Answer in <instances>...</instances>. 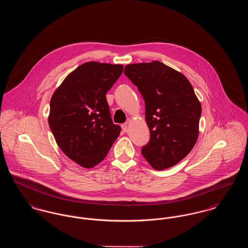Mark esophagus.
Segmentation results:
<instances>
[{"label":"esophagus","mask_w":248,"mask_h":248,"mask_svg":"<svg viewBox=\"0 0 248 248\" xmlns=\"http://www.w3.org/2000/svg\"><path fill=\"white\" fill-rule=\"evenodd\" d=\"M127 125H128V124L127 123H124V124H122V129L124 132H126V130H127Z\"/></svg>","instance_id":"esophagus-1"}]
</instances>
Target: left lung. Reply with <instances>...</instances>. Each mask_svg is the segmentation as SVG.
Listing matches in <instances>:
<instances>
[{"mask_svg": "<svg viewBox=\"0 0 248 248\" xmlns=\"http://www.w3.org/2000/svg\"><path fill=\"white\" fill-rule=\"evenodd\" d=\"M124 73L145 101L150 141L141 154L156 170L177 165L194 147L202 107L188 79L160 61L129 64Z\"/></svg>", "mask_w": 248, "mask_h": 248, "instance_id": "8db88e82", "label": "left lung"}]
</instances>
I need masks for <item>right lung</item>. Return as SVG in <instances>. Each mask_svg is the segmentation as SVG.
<instances>
[{
    "mask_svg": "<svg viewBox=\"0 0 248 248\" xmlns=\"http://www.w3.org/2000/svg\"><path fill=\"white\" fill-rule=\"evenodd\" d=\"M123 65L86 62L67 76L50 101L48 124L61 151L85 168L99 164L121 132L114 124L107 92Z\"/></svg>",
    "mask_w": 248,
    "mask_h": 248,
    "instance_id": "add662e5",
    "label": "right lung"
}]
</instances>
